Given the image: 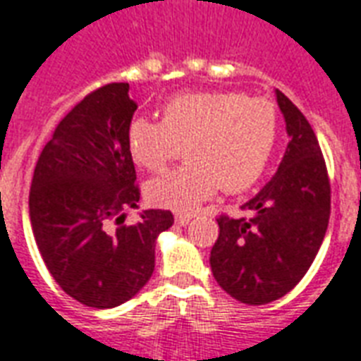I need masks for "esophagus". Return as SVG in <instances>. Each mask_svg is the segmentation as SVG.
Wrapping results in <instances>:
<instances>
[{
  "label": "esophagus",
  "instance_id": "1",
  "mask_svg": "<svg viewBox=\"0 0 361 361\" xmlns=\"http://www.w3.org/2000/svg\"><path fill=\"white\" fill-rule=\"evenodd\" d=\"M192 216H189V214H178L176 216V225H180V227H185V225L191 224Z\"/></svg>",
  "mask_w": 361,
  "mask_h": 361
}]
</instances>
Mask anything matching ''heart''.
I'll return each instance as SVG.
<instances>
[{"label":"heart","mask_w":361,"mask_h":361,"mask_svg":"<svg viewBox=\"0 0 361 361\" xmlns=\"http://www.w3.org/2000/svg\"><path fill=\"white\" fill-rule=\"evenodd\" d=\"M276 109L267 98L236 90L187 92L162 107V121L134 119L126 144L132 161L161 170L185 145L189 162L147 183V199L159 208L189 212L221 187L246 191L265 172L276 142Z\"/></svg>","instance_id":"heart-1"}]
</instances>
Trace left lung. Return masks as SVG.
Segmentation results:
<instances>
[{"label":"left lung","instance_id":"left-lung-1","mask_svg":"<svg viewBox=\"0 0 361 361\" xmlns=\"http://www.w3.org/2000/svg\"><path fill=\"white\" fill-rule=\"evenodd\" d=\"M290 144L276 174L242 210L219 216L212 247L214 279L231 297L265 305L284 297L307 274L326 236L331 187L316 134L297 106L276 90Z\"/></svg>","mask_w":361,"mask_h":361}]
</instances>
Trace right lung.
I'll list each match as a JSON object with an SVG mask.
<instances>
[{
    "label": "right lung",
    "mask_w": 361,
    "mask_h": 361,
    "mask_svg": "<svg viewBox=\"0 0 361 361\" xmlns=\"http://www.w3.org/2000/svg\"><path fill=\"white\" fill-rule=\"evenodd\" d=\"M128 82L90 92L54 128L30 189V221L56 284L75 301L114 309L142 290L155 269V242L174 224L169 210L137 208L140 189L126 134L136 111Z\"/></svg>",
    "instance_id": "right-lung-1"
}]
</instances>
